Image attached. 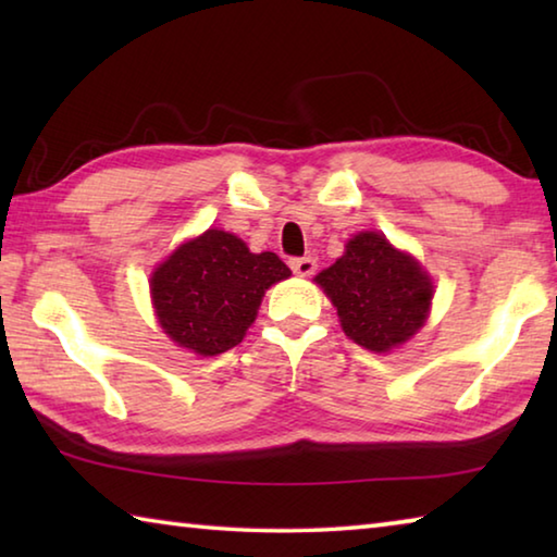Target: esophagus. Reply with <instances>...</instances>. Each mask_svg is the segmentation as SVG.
<instances>
[{"label":"esophagus","instance_id":"34e87169","mask_svg":"<svg viewBox=\"0 0 557 557\" xmlns=\"http://www.w3.org/2000/svg\"><path fill=\"white\" fill-rule=\"evenodd\" d=\"M289 268H292V272H295V275H299V277H309V275H314V270H317V260L314 258H292L289 260Z\"/></svg>","mask_w":557,"mask_h":557}]
</instances>
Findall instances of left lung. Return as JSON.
Returning <instances> with one entry per match:
<instances>
[{
	"instance_id": "obj_1",
	"label": "left lung",
	"mask_w": 557,
	"mask_h": 557,
	"mask_svg": "<svg viewBox=\"0 0 557 557\" xmlns=\"http://www.w3.org/2000/svg\"><path fill=\"white\" fill-rule=\"evenodd\" d=\"M314 282L336 307L344 334L375 354H388L418 334L435 295L420 262L375 231L354 235L344 256Z\"/></svg>"
}]
</instances>
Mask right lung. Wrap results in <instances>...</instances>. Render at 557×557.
Returning <instances> with one entry per match:
<instances>
[{"mask_svg":"<svg viewBox=\"0 0 557 557\" xmlns=\"http://www.w3.org/2000/svg\"><path fill=\"white\" fill-rule=\"evenodd\" d=\"M289 275L275 252H250L238 235L209 228L152 272L149 292L159 326L176 346L219 356L243 342L265 289Z\"/></svg>","mask_w":557,"mask_h":557,"instance_id":"1","label":"right lung"}]
</instances>
